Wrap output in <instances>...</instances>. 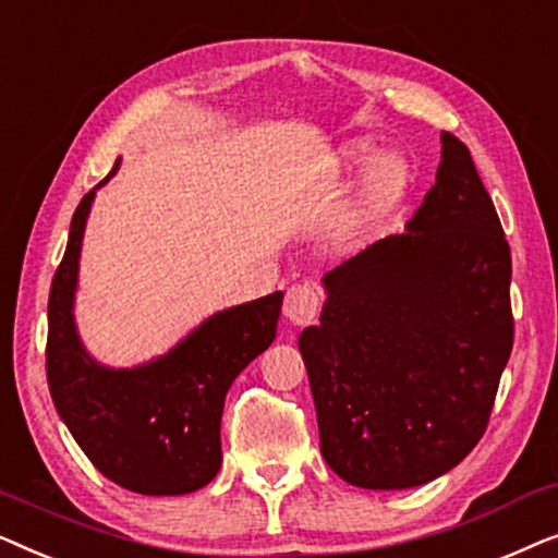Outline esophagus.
Instances as JSON below:
<instances>
[{
    "instance_id": "esophagus-1",
    "label": "esophagus",
    "mask_w": 558,
    "mask_h": 558,
    "mask_svg": "<svg viewBox=\"0 0 558 558\" xmlns=\"http://www.w3.org/2000/svg\"><path fill=\"white\" fill-rule=\"evenodd\" d=\"M319 296L310 284H294L284 296V317L292 325H310L317 317Z\"/></svg>"
}]
</instances>
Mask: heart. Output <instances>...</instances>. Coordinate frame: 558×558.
<instances>
[{
  "label": "heart",
  "instance_id": "b5f03b06",
  "mask_svg": "<svg viewBox=\"0 0 558 558\" xmlns=\"http://www.w3.org/2000/svg\"><path fill=\"white\" fill-rule=\"evenodd\" d=\"M355 201L350 205L342 233L348 241H361L376 231L409 195L414 172L401 155H378L371 140H353L330 157V180H348L361 174Z\"/></svg>",
  "mask_w": 558,
  "mask_h": 558
}]
</instances>
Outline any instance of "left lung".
Wrapping results in <instances>:
<instances>
[{"label": "left lung", "instance_id": "8db88e82", "mask_svg": "<svg viewBox=\"0 0 558 558\" xmlns=\"http://www.w3.org/2000/svg\"><path fill=\"white\" fill-rule=\"evenodd\" d=\"M300 353L325 462L355 487L407 490L468 457L513 350L510 248L454 134L407 231L323 277Z\"/></svg>", "mask_w": 558, "mask_h": 558}]
</instances>
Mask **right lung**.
<instances>
[{
	"mask_svg": "<svg viewBox=\"0 0 558 558\" xmlns=\"http://www.w3.org/2000/svg\"><path fill=\"white\" fill-rule=\"evenodd\" d=\"M73 213L48 300V386L68 432L113 483L142 495L195 493L218 475L220 416L235 376L277 338L284 292L220 310L165 355L111 368L83 348L73 304L96 190Z\"/></svg>",
	"mask_w": 558,
	"mask_h": 558,
	"instance_id": "1",
	"label": "right lung"
}]
</instances>
